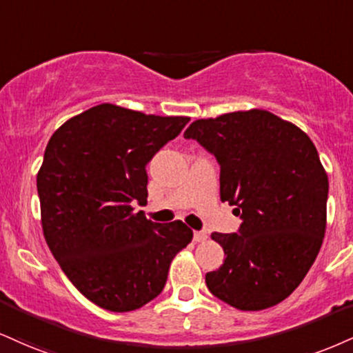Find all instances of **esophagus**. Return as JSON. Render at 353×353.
<instances>
[{
  "label": "esophagus",
  "instance_id": "esophagus-1",
  "mask_svg": "<svg viewBox=\"0 0 353 353\" xmlns=\"http://www.w3.org/2000/svg\"><path fill=\"white\" fill-rule=\"evenodd\" d=\"M207 240V233L205 232H194V241L201 243V241Z\"/></svg>",
  "mask_w": 353,
  "mask_h": 353
}]
</instances>
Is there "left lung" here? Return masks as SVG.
I'll return each mask as SVG.
<instances>
[{"label": "left lung", "mask_w": 353, "mask_h": 353, "mask_svg": "<svg viewBox=\"0 0 353 353\" xmlns=\"http://www.w3.org/2000/svg\"><path fill=\"white\" fill-rule=\"evenodd\" d=\"M195 139L220 165V199L235 205L239 233H212L225 252L205 274L215 298L261 311L299 286L325 233L329 179L307 134L266 110L190 123Z\"/></svg>", "instance_id": "obj_1"}]
</instances>
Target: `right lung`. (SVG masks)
<instances>
[{
  "label": "right lung",
  "mask_w": 353,
  "mask_h": 353,
  "mask_svg": "<svg viewBox=\"0 0 353 353\" xmlns=\"http://www.w3.org/2000/svg\"><path fill=\"white\" fill-rule=\"evenodd\" d=\"M188 123L101 103L50 136L37 172L44 239L70 283L107 311L159 296L192 240L181 220L156 223L133 209L148 202V163Z\"/></svg>",
  "instance_id": "1"
}]
</instances>
